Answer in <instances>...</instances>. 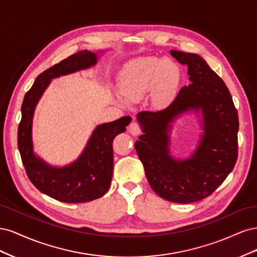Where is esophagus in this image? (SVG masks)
Wrapping results in <instances>:
<instances>
[{"mask_svg":"<svg viewBox=\"0 0 257 257\" xmlns=\"http://www.w3.org/2000/svg\"><path fill=\"white\" fill-rule=\"evenodd\" d=\"M128 131L130 133L133 135V136H137L142 133V128H141V125H139L138 122H132L130 124V127H128Z\"/></svg>","mask_w":257,"mask_h":257,"instance_id":"1","label":"esophagus"}]
</instances>
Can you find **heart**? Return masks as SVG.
Here are the masks:
<instances>
[{
  "instance_id": "heart-1",
  "label": "heart",
  "mask_w": 257,
  "mask_h": 257,
  "mask_svg": "<svg viewBox=\"0 0 257 257\" xmlns=\"http://www.w3.org/2000/svg\"><path fill=\"white\" fill-rule=\"evenodd\" d=\"M177 78L176 68L165 60L139 57L123 67L119 85L126 102H135L152 90V102L162 106L172 97Z\"/></svg>"
}]
</instances>
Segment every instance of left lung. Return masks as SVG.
<instances>
[{
  "label": "left lung",
  "mask_w": 257,
  "mask_h": 257,
  "mask_svg": "<svg viewBox=\"0 0 257 257\" xmlns=\"http://www.w3.org/2000/svg\"><path fill=\"white\" fill-rule=\"evenodd\" d=\"M170 54L188 65L191 83L165 109L138 113L144 134L135 149L152 190L173 203L190 204L211 195L234 168L239 121L226 84L203 58L178 50ZM191 110L201 111L204 133L190 158L177 160L170 154L169 132L177 116Z\"/></svg>",
  "instance_id": "obj_1"
}]
</instances>
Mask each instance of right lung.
Wrapping results in <instances>:
<instances>
[{
  "label": "right lung",
  "mask_w": 257,
  "mask_h": 257,
  "mask_svg": "<svg viewBox=\"0 0 257 257\" xmlns=\"http://www.w3.org/2000/svg\"><path fill=\"white\" fill-rule=\"evenodd\" d=\"M97 59L96 53L82 50L46 69L27 92L21 106L18 149L27 175L42 193L63 203H85L102 197L108 191L113 170L112 142L116 135L126 130L131 116L97 125L78 159L67 166L53 167L37 157L33 150L35 107L51 79L94 66Z\"/></svg>",
  "instance_id": "obj_1"
}]
</instances>
